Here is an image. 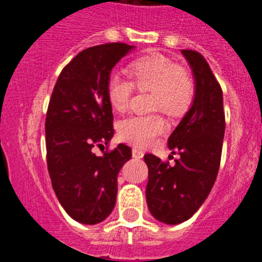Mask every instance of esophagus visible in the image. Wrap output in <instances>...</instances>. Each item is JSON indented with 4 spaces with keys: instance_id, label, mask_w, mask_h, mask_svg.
Segmentation results:
<instances>
[{
    "instance_id": "esophagus-1",
    "label": "esophagus",
    "mask_w": 262,
    "mask_h": 262,
    "mask_svg": "<svg viewBox=\"0 0 262 262\" xmlns=\"http://www.w3.org/2000/svg\"><path fill=\"white\" fill-rule=\"evenodd\" d=\"M143 156H144L143 151H140L139 148H133V157H135V159H142Z\"/></svg>"
}]
</instances>
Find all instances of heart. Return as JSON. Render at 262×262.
<instances>
[{
    "label": "heart",
    "mask_w": 262,
    "mask_h": 262,
    "mask_svg": "<svg viewBox=\"0 0 262 262\" xmlns=\"http://www.w3.org/2000/svg\"><path fill=\"white\" fill-rule=\"evenodd\" d=\"M129 77L139 90H151V106L173 117L184 115L190 107L194 96V82L190 73L176 66L172 59L161 53H149L134 60L128 66ZM129 81L113 76L106 86V96L113 110L126 111L133 96ZM166 129L160 115L129 117L120 120L118 135L122 140L138 147H149Z\"/></svg>",
    "instance_id": "1"
}]
</instances>
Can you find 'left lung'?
<instances>
[{
	"label": "left lung",
	"instance_id": "8db88e82",
	"mask_svg": "<svg viewBox=\"0 0 262 262\" xmlns=\"http://www.w3.org/2000/svg\"><path fill=\"white\" fill-rule=\"evenodd\" d=\"M194 77L190 108L168 139L176 165L147 154L148 184L145 198L156 221L180 224L190 219L209 196L221 165L224 120L223 93L201 53L182 50Z\"/></svg>",
	"mask_w": 262,
	"mask_h": 262
}]
</instances>
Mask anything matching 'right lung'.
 Segmentation results:
<instances>
[{
	"instance_id": "right-lung-1",
	"label": "right lung",
	"mask_w": 262,
	"mask_h": 262,
	"mask_svg": "<svg viewBox=\"0 0 262 262\" xmlns=\"http://www.w3.org/2000/svg\"><path fill=\"white\" fill-rule=\"evenodd\" d=\"M134 48L107 43L81 51L53 88L46 118L48 173L60 205L78 223H101L111 214L118 173L131 159L124 144L102 156L92 149L114 136L106 86L113 68Z\"/></svg>"
}]
</instances>
